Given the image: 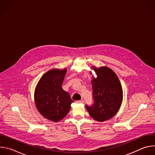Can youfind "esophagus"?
Listing matches in <instances>:
<instances>
[{
  "label": "esophagus",
  "instance_id": "esophagus-1",
  "mask_svg": "<svg viewBox=\"0 0 155 155\" xmlns=\"http://www.w3.org/2000/svg\"><path fill=\"white\" fill-rule=\"evenodd\" d=\"M83 100H79V101H77V103L78 104H80V103H83Z\"/></svg>",
  "mask_w": 155,
  "mask_h": 155
}]
</instances>
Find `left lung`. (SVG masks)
Here are the masks:
<instances>
[{
  "mask_svg": "<svg viewBox=\"0 0 155 155\" xmlns=\"http://www.w3.org/2000/svg\"><path fill=\"white\" fill-rule=\"evenodd\" d=\"M97 75L92 83L93 104H86L90 116L100 122L110 120L118 111L123 100V90L116 74L108 68H93Z\"/></svg>",
  "mask_w": 155,
  "mask_h": 155,
  "instance_id": "obj_1",
  "label": "left lung"
}]
</instances>
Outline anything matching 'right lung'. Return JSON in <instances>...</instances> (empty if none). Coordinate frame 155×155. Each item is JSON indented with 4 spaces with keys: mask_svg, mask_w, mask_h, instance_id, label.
<instances>
[{
    "mask_svg": "<svg viewBox=\"0 0 155 155\" xmlns=\"http://www.w3.org/2000/svg\"><path fill=\"white\" fill-rule=\"evenodd\" d=\"M67 69H53L44 74L39 80L34 98L39 112L54 122L63 119L69 113L74 101L62 84Z\"/></svg>",
    "mask_w": 155,
    "mask_h": 155,
    "instance_id": "right-lung-1",
    "label": "right lung"
}]
</instances>
